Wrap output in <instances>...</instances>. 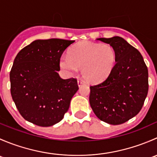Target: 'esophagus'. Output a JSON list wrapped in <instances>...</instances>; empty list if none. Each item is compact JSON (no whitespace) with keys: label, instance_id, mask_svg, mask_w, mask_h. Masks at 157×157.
<instances>
[{"label":"esophagus","instance_id":"34e87169","mask_svg":"<svg viewBox=\"0 0 157 157\" xmlns=\"http://www.w3.org/2000/svg\"><path fill=\"white\" fill-rule=\"evenodd\" d=\"M77 84H78L79 86H82V85L84 84V82L82 81V80H78V81H77Z\"/></svg>","mask_w":157,"mask_h":157}]
</instances>
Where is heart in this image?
I'll return each mask as SVG.
<instances>
[{"label": "heart", "instance_id": "1", "mask_svg": "<svg viewBox=\"0 0 157 157\" xmlns=\"http://www.w3.org/2000/svg\"><path fill=\"white\" fill-rule=\"evenodd\" d=\"M116 52L107 44L82 42L70 50L60 59V67L70 74L81 68L82 77L92 83L105 80L116 63Z\"/></svg>", "mask_w": 157, "mask_h": 157}]
</instances>
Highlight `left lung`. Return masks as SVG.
Returning <instances> with one entry per match:
<instances>
[{
	"mask_svg": "<svg viewBox=\"0 0 157 157\" xmlns=\"http://www.w3.org/2000/svg\"><path fill=\"white\" fill-rule=\"evenodd\" d=\"M116 52V63L102 83L90 86V104L108 124H121L137 115L148 93V70L141 54L119 36L99 38Z\"/></svg>",
	"mask_w": 157,
	"mask_h": 157,
	"instance_id": "1",
	"label": "left lung"
}]
</instances>
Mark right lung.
Listing matches in <instances>:
<instances>
[{"mask_svg": "<svg viewBox=\"0 0 157 157\" xmlns=\"http://www.w3.org/2000/svg\"><path fill=\"white\" fill-rule=\"evenodd\" d=\"M73 40L37 39L23 48L10 73L12 99L24 119L48 127L63 119L78 90L74 78H61L60 58Z\"/></svg>", "mask_w": 157, "mask_h": 157, "instance_id": "1", "label": "right lung"}]
</instances>
